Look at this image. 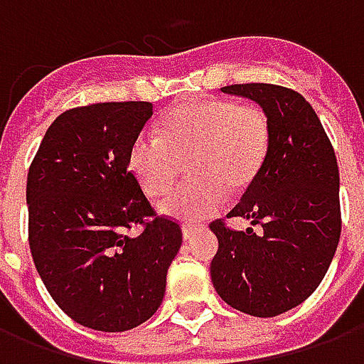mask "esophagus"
Listing matches in <instances>:
<instances>
[{"label":"esophagus","instance_id":"34e87169","mask_svg":"<svg viewBox=\"0 0 364 364\" xmlns=\"http://www.w3.org/2000/svg\"><path fill=\"white\" fill-rule=\"evenodd\" d=\"M181 232H183V240H185V242H191V240H195V237H197L198 234L203 232V228H197V226L185 224Z\"/></svg>","mask_w":364,"mask_h":364}]
</instances>
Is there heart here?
Segmentation results:
<instances>
[{
  "label": "heart",
  "mask_w": 364,
  "mask_h": 364,
  "mask_svg": "<svg viewBox=\"0 0 364 364\" xmlns=\"http://www.w3.org/2000/svg\"><path fill=\"white\" fill-rule=\"evenodd\" d=\"M271 144L267 112L257 105L224 99L193 101L171 109L161 136L142 132L130 144L128 166L146 195L171 189L187 164L193 181L171 191L159 213L181 222H200L224 203V189L244 191L259 175Z\"/></svg>",
  "instance_id": "heart-1"
}]
</instances>
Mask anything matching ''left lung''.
Returning <instances> with one entry per match:
<instances>
[{
    "mask_svg": "<svg viewBox=\"0 0 364 364\" xmlns=\"http://www.w3.org/2000/svg\"><path fill=\"white\" fill-rule=\"evenodd\" d=\"M220 91L247 97L267 112L271 144L259 175L228 214L261 230L237 232L213 222L218 252L210 279L226 304L273 318L302 304L336 255L341 236L336 151L312 105L294 90L237 83Z\"/></svg>",
    "mask_w": 364,
    "mask_h": 364,
    "instance_id": "left-lung-1",
    "label": "left lung"
}]
</instances>
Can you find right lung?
<instances>
[{
  "mask_svg": "<svg viewBox=\"0 0 364 364\" xmlns=\"http://www.w3.org/2000/svg\"><path fill=\"white\" fill-rule=\"evenodd\" d=\"M151 103H95L62 112L27 177L28 245L52 300L77 323L127 331L150 320L183 242L128 171ZM140 223L143 234L128 237Z\"/></svg>",
  "mask_w": 364,
  "mask_h": 364,
  "instance_id": "right-lung-1",
  "label": "right lung"
}]
</instances>
